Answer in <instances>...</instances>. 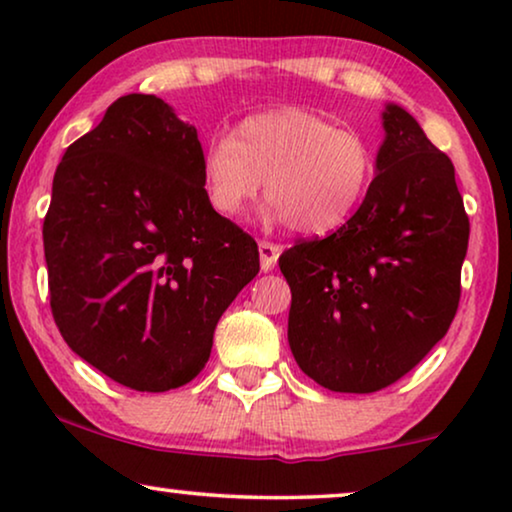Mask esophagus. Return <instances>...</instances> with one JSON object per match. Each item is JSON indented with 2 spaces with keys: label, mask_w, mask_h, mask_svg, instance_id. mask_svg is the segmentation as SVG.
<instances>
[{
  "label": "esophagus",
  "mask_w": 512,
  "mask_h": 512,
  "mask_svg": "<svg viewBox=\"0 0 512 512\" xmlns=\"http://www.w3.org/2000/svg\"><path fill=\"white\" fill-rule=\"evenodd\" d=\"M258 254H261V270L270 272L277 265V258H279V254H282V247L275 242L261 240L258 242Z\"/></svg>",
  "instance_id": "34e87169"
}]
</instances>
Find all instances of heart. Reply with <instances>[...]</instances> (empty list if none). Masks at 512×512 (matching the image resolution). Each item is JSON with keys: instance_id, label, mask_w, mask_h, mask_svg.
<instances>
[{"instance_id": "1", "label": "heart", "mask_w": 512, "mask_h": 512, "mask_svg": "<svg viewBox=\"0 0 512 512\" xmlns=\"http://www.w3.org/2000/svg\"><path fill=\"white\" fill-rule=\"evenodd\" d=\"M377 156L359 132L307 109H272L209 139L202 186L223 219H237L265 179L270 216L300 235H326L352 219L373 186Z\"/></svg>"}]
</instances>
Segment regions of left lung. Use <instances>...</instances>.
Listing matches in <instances>:
<instances>
[{
  "label": "left lung",
  "instance_id": "1",
  "mask_svg": "<svg viewBox=\"0 0 512 512\" xmlns=\"http://www.w3.org/2000/svg\"><path fill=\"white\" fill-rule=\"evenodd\" d=\"M373 186L345 226L279 256L300 370L342 394H373L445 338L461 296L471 223L454 165L389 104Z\"/></svg>",
  "mask_w": 512,
  "mask_h": 512
}]
</instances>
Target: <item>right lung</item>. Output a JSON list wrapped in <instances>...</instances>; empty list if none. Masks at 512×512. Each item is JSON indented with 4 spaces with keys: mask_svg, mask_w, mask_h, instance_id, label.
I'll return each instance as SVG.
<instances>
[{
    "mask_svg": "<svg viewBox=\"0 0 512 512\" xmlns=\"http://www.w3.org/2000/svg\"><path fill=\"white\" fill-rule=\"evenodd\" d=\"M44 254L62 338L135 391L191 382L221 314L261 270L254 237L207 202L198 132L139 93L62 156Z\"/></svg>",
    "mask_w": 512,
    "mask_h": 512,
    "instance_id": "add662e5",
    "label": "right lung"
}]
</instances>
